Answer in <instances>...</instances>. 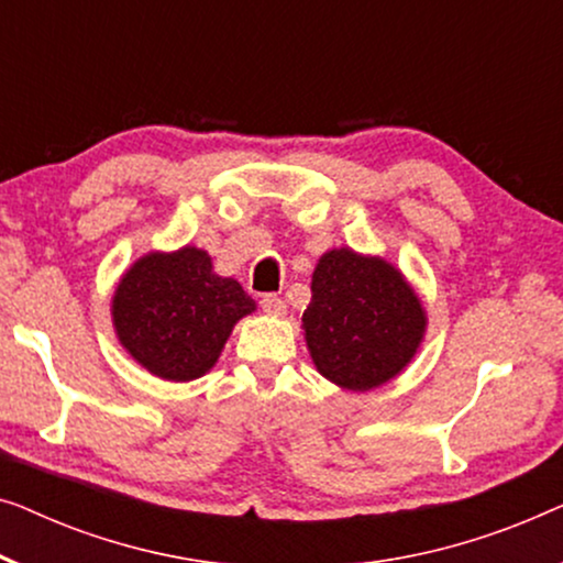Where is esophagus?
<instances>
[{
	"label": "esophagus",
	"mask_w": 563,
	"mask_h": 563,
	"mask_svg": "<svg viewBox=\"0 0 563 563\" xmlns=\"http://www.w3.org/2000/svg\"><path fill=\"white\" fill-rule=\"evenodd\" d=\"M260 306H263L267 313H275V316H283L285 313V300L275 296V292H267V296H263V300H260Z\"/></svg>",
	"instance_id": "esophagus-1"
}]
</instances>
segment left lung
Masks as SVG:
<instances>
[{"mask_svg": "<svg viewBox=\"0 0 563 563\" xmlns=\"http://www.w3.org/2000/svg\"><path fill=\"white\" fill-rule=\"evenodd\" d=\"M303 329L323 377L346 390H372L413 357L426 313L393 265L342 247L316 265Z\"/></svg>", "mask_w": 563, "mask_h": 563, "instance_id": "1", "label": "left lung"}]
</instances>
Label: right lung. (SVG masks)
<instances>
[{
    "mask_svg": "<svg viewBox=\"0 0 563 563\" xmlns=\"http://www.w3.org/2000/svg\"><path fill=\"white\" fill-rule=\"evenodd\" d=\"M252 311L242 285L213 275L211 257L196 247L150 252L124 273L112 300L124 350L173 383L209 372L234 323Z\"/></svg>",
    "mask_w": 563,
    "mask_h": 563,
    "instance_id": "right-lung-1",
    "label": "right lung"
}]
</instances>
